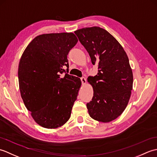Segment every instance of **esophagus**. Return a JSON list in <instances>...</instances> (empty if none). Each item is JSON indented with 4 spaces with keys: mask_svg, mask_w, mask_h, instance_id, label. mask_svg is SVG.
Listing matches in <instances>:
<instances>
[{
    "mask_svg": "<svg viewBox=\"0 0 157 157\" xmlns=\"http://www.w3.org/2000/svg\"><path fill=\"white\" fill-rule=\"evenodd\" d=\"M81 81H82V83L83 85H85L86 84V82H87V81H86V79L84 78V77H82V78H81Z\"/></svg>",
    "mask_w": 157,
    "mask_h": 157,
    "instance_id": "34e87169",
    "label": "esophagus"
}]
</instances>
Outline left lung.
<instances>
[{
	"label": "left lung",
	"mask_w": 157,
	"mask_h": 157,
	"mask_svg": "<svg viewBox=\"0 0 157 157\" xmlns=\"http://www.w3.org/2000/svg\"><path fill=\"white\" fill-rule=\"evenodd\" d=\"M75 34L92 64L98 67L97 75L88 78L94 90L86 105L89 115L98 121H111L124 111L131 96L133 73L128 56L119 42L101 28L79 29Z\"/></svg>",
	"instance_id": "obj_1"
}]
</instances>
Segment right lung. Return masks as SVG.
Segmentation results:
<instances>
[{
	"label": "right lung",
	"instance_id": "right-lung-1",
	"mask_svg": "<svg viewBox=\"0 0 157 157\" xmlns=\"http://www.w3.org/2000/svg\"><path fill=\"white\" fill-rule=\"evenodd\" d=\"M73 33L36 36L22 54L18 68L19 90L25 107L43 128L55 129L68 121L82 82L67 73V55L78 42ZM68 71V69H67ZM65 72V75H61Z\"/></svg>",
	"mask_w": 157,
	"mask_h": 157
}]
</instances>
